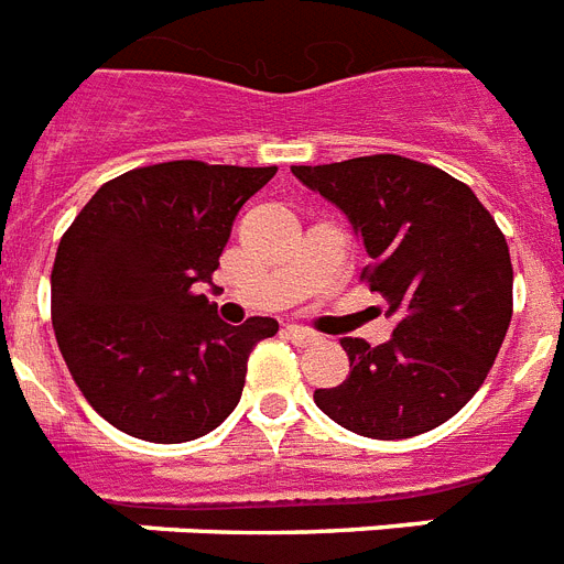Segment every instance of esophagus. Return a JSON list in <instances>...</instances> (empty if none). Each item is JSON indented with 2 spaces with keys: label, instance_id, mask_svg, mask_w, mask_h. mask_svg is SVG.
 Here are the masks:
<instances>
[{
  "label": "esophagus",
  "instance_id": "obj_1",
  "mask_svg": "<svg viewBox=\"0 0 564 564\" xmlns=\"http://www.w3.org/2000/svg\"><path fill=\"white\" fill-rule=\"evenodd\" d=\"M285 335L300 346H308V344H314V340H317V335H314L311 328H303V326H288Z\"/></svg>",
  "mask_w": 564,
  "mask_h": 564
}]
</instances>
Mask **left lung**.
<instances>
[{
	"instance_id": "left-lung-1",
	"label": "left lung",
	"mask_w": 564,
	"mask_h": 564,
	"mask_svg": "<svg viewBox=\"0 0 564 564\" xmlns=\"http://www.w3.org/2000/svg\"><path fill=\"white\" fill-rule=\"evenodd\" d=\"M352 220L369 264L360 282L387 300L393 337H344L349 376L314 402L372 440H408L466 408L489 376L512 319L507 238L475 192L399 154L291 165Z\"/></svg>"
}]
</instances>
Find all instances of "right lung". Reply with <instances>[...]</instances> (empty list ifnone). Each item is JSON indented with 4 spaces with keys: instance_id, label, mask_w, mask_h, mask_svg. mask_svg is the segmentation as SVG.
<instances>
[{
    "instance_id": "obj_1",
    "label": "right lung",
    "mask_w": 564,
    "mask_h": 564,
    "mask_svg": "<svg viewBox=\"0 0 564 564\" xmlns=\"http://www.w3.org/2000/svg\"><path fill=\"white\" fill-rule=\"evenodd\" d=\"M276 165L174 160L124 171L63 232L52 268V326L98 416L148 443H188L236 410L270 317L218 319L212 282L238 209Z\"/></svg>"
}]
</instances>
